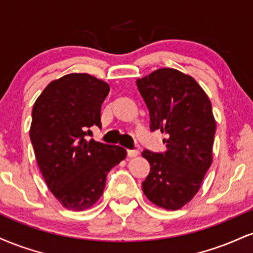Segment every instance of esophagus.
<instances>
[{
  "mask_svg": "<svg viewBox=\"0 0 253 253\" xmlns=\"http://www.w3.org/2000/svg\"><path fill=\"white\" fill-rule=\"evenodd\" d=\"M139 155V151L138 150H127V157L128 158H134Z\"/></svg>",
  "mask_w": 253,
  "mask_h": 253,
  "instance_id": "1",
  "label": "esophagus"
}]
</instances>
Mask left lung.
<instances>
[{
    "label": "left lung",
    "instance_id": "obj_1",
    "mask_svg": "<svg viewBox=\"0 0 253 253\" xmlns=\"http://www.w3.org/2000/svg\"><path fill=\"white\" fill-rule=\"evenodd\" d=\"M150 113L151 130H161L167 151L145 150L151 165L143 191L168 211L187 205L201 188L213 161L216 123L210 97L189 75L163 68L136 80Z\"/></svg>",
    "mask_w": 253,
    "mask_h": 253
}]
</instances>
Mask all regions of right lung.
I'll return each mask as SVG.
<instances>
[{"mask_svg":"<svg viewBox=\"0 0 253 253\" xmlns=\"http://www.w3.org/2000/svg\"><path fill=\"white\" fill-rule=\"evenodd\" d=\"M109 89L91 75L69 74L52 81L33 106L30 136L38 167L68 210L92 207L109 171L126 158L121 146L85 139L90 127H101V106Z\"/></svg>","mask_w":253,"mask_h":253,"instance_id":"obj_1","label":"right lung"}]
</instances>
